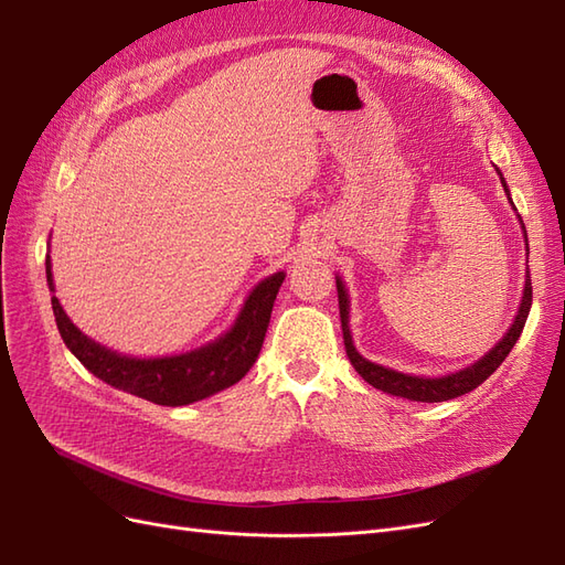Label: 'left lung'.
Wrapping results in <instances>:
<instances>
[{"mask_svg":"<svg viewBox=\"0 0 565 565\" xmlns=\"http://www.w3.org/2000/svg\"><path fill=\"white\" fill-rule=\"evenodd\" d=\"M498 174L504 185V193L509 195V188L504 183V177L500 169H498ZM509 202H511V198H509ZM519 221H521V216H519ZM521 228L525 233L523 221H521ZM525 243H527V237H525ZM337 295H339V316H341V332H344V347H347V355H349L351 365L355 367V372L361 374L367 384H372L374 388H380L384 393H391V396H401V398L417 401V403H440V401L465 396V393L473 391L476 386H481L490 377V374L502 365V361L509 355V351L514 349L516 339L523 332V324L530 313V303H533V285H530V270H527L519 313H516L514 322H511L509 332L502 337V341H498L494 349H490L481 358V361H476L473 365L459 370V372L446 374V377H413V374H403V372H396L391 367L370 363L367 358H363L353 347L351 330H349V295H347V287H344V282H341L339 276H337Z\"/></svg>","mask_w":565,"mask_h":565,"instance_id":"1","label":"left lung"}]
</instances>
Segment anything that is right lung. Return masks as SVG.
Instances as JSON below:
<instances>
[{
    "instance_id": "1",
    "label": "right lung",
    "mask_w": 565,
    "mask_h": 565,
    "mask_svg": "<svg viewBox=\"0 0 565 565\" xmlns=\"http://www.w3.org/2000/svg\"><path fill=\"white\" fill-rule=\"evenodd\" d=\"M285 280L278 270L256 285L233 328L191 353L164 355V358H129L82 334L73 320L67 318L56 297H51L58 332L65 347L73 351L77 361L98 380L127 391L131 396L146 398L156 405L179 407L202 401L241 382L249 367L259 358L266 328L270 322L273 301ZM46 282L54 292V276H51V259L46 254Z\"/></svg>"
}]
</instances>
